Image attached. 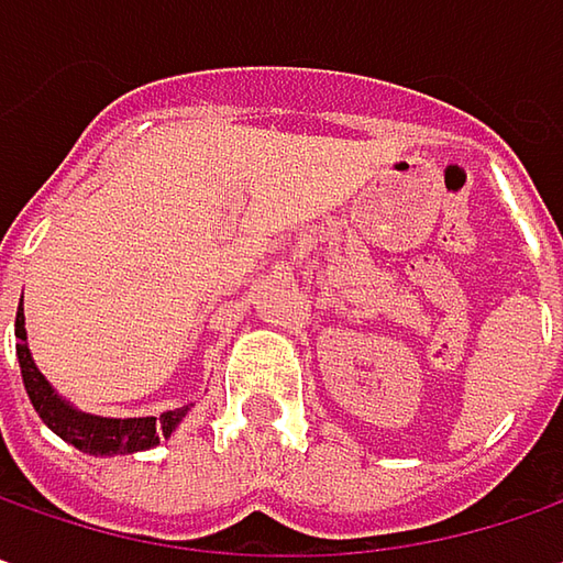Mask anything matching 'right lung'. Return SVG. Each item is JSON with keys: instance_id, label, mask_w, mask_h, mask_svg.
<instances>
[{"instance_id": "obj_1", "label": "right lung", "mask_w": 563, "mask_h": 563, "mask_svg": "<svg viewBox=\"0 0 563 563\" xmlns=\"http://www.w3.org/2000/svg\"><path fill=\"white\" fill-rule=\"evenodd\" d=\"M14 336H18V364H21V377H24V389H27L30 401L36 408V415L43 417V423L52 433L70 442L74 449L89 452V455H126V452H143L158 445V439L174 433V427L184 420L186 408H174L165 411L162 417H126V420H114V417H92L74 411L62 398L52 393L46 377L36 371V364L30 358L27 333H24V311L18 308L14 318Z\"/></svg>"}]
</instances>
